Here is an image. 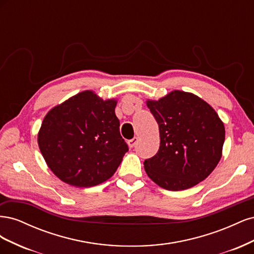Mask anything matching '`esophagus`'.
<instances>
[{"label": "esophagus", "instance_id": "obj_1", "mask_svg": "<svg viewBox=\"0 0 254 254\" xmlns=\"http://www.w3.org/2000/svg\"><path fill=\"white\" fill-rule=\"evenodd\" d=\"M137 142H139V139H137V137L136 136H134L133 137V139H131V140H129L128 141V145H129V147H134V146L136 145V143Z\"/></svg>", "mask_w": 254, "mask_h": 254}]
</instances>
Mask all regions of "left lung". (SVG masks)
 I'll return each mask as SVG.
<instances>
[{
	"instance_id": "obj_1",
	"label": "left lung",
	"mask_w": 254,
	"mask_h": 254,
	"mask_svg": "<svg viewBox=\"0 0 254 254\" xmlns=\"http://www.w3.org/2000/svg\"><path fill=\"white\" fill-rule=\"evenodd\" d=\"M147 107L160 132L158 152L144 162L149 178L168 190L204 180L218 164L225 142L218 114L201 98L182 91L148 101Z\"/></svg>"
}]
</instances>
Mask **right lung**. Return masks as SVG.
I'll use <instances>...</instances> for the list:
<instances>
[{
    "label": "right lung",
    "instance_id": "add662e5",
    "mask_svg": "<svg viewBox=\"0 0 254 254\" xmlns=\"http://www.w3.org/2000/svg\"><path fill=\"white\" fill-rule=\"evenodd\" d=\"M117 102L84 91L44 118L38 144L51 171L73 187L90 188L117 172L128 145L120 132Z\"/></svg>",
    "mask_w": 254,
    "mask_h": 254
}]
</instances>
